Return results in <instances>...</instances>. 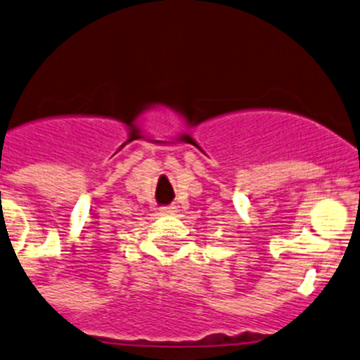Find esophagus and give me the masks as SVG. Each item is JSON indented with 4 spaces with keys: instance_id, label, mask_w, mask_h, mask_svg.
Wrapping results in <instances>:
<instances>
[{
    "instance_id": "1",
    "label": "esophagus",
    "mask_w": 360,
    "mask_h": 360,
    "mask_svg": "<svg viewBox=\"0 0 360 360\" xmlns=\"http://www.w3.org/2000/svg\"><path fill=\"white\" fill-rule=\"evenodd\" d=\"M160 211L165 212V214H172V212L176 211V207L175 206H163Z\"/></svg>"
}]
</instances>
